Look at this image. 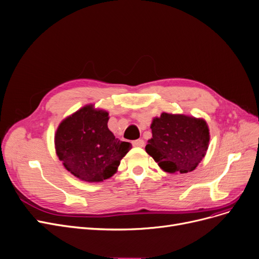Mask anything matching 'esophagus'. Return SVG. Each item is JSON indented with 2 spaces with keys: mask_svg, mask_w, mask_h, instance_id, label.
I'll return each instance as SVG.
<instances>
[{
  "mask_svg": "<svg viewBox=\"0 0 259 259\" xmlns=\"http://www.w3.org/2000/svg\"><path fill=\"white\" fill-rule=\"evenodd\" d=\"M132 145L134 146V147L142 148V147H144V146H145V143H144L143 140H136V141L132 142Z\"/></svg>",
  "mask_w": 259,
  "mask_h": 259,
  "instance_id": "esophagus-1",
  "label": "esophagus"
}]
</instances>
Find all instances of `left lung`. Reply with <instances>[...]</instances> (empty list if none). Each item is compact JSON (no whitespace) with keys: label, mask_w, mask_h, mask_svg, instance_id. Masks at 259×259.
Returning a JSON list of instances; mask_svg holds the SVG:
<instances>
[{"label":"left lung","mask_w":259,"mask_h":259,"mask_svg":"<svg viewBox=\"0 0 259 259\" xmlns=\"http://www.w3.org/2000/svg\"><path fill=\"white\" fill-rule=\"evenodd\" d=\"M152 138L145 150L168 174H187L205 156L209 129L205 119L163 112L151 122Z\"/></svg>","instance_id":"left-lung-1"}]
</instances>
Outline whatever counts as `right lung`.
I'll use <instances>...</instances> for the list:
<instances>
[{"mask_svg": "<svg viewBox=\"0 0 259 259\" xmlns=\"http://www.w3.org/2000/svg\"><path fill=\"white\" fill-rule=\"evenodd\" d=\"M108 120V111L90 104L65 117L56 130V154L65 169L83 182L111 178L132 147L114 137Z\"/></svg>", "mask_w": 259, "mask_h": 259, "instance_id": "obj_1", "label": "right lung"}]
</instances>
